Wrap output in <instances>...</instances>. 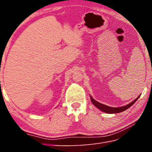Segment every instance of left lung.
Instances as JSON below:
<instances>
[{"label": "left lung", "mask_w": 152, "mask_h": 152, "mask_svg": "<svg viewBox=\"0 0 152 152\" xmlns=\"http://www.w3.org/2000/svg\"><path fill=\"white\" fill-rule=\"evenodd\" d=\"M140 95L138 96V97L134 100V101H133V102H131V103H129V104H128L125 105L124 106H122V107H117V108L110 107V106H108L106 105L101 104V103L96 101L95 100H94L91 97V96H90V97H91V101L93 104H94L96 108H99V110H101V111L104 112L105 113H108V114H116V113H119V112H121L123 111H125L129 107H131V106L137 101V99L140 97Z\"/></svg>", "instance_id": "left-lung-1"}]
</instances>
